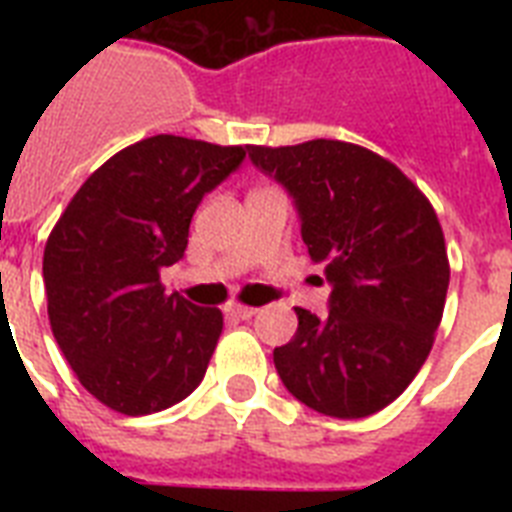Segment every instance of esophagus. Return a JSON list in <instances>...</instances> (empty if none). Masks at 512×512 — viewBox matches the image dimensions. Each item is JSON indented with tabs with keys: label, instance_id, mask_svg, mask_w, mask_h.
<instances>
[{
	"label": "esophagus",
	"instance_id": "1",
	"mask_svg": "<svg viewBox=\"0 0 512 512\" xmlns=\"http://www.w3.org/2000/svg\"><path fill=\"white\" fill-rule=\"evenodd\" d=\"M225 313L231 316V319H252L257 313V308H252V305H239V303H231L228 308H225Z\"/></svg>",
	"mask_w": 512,
	"mask_h": 512
}]
</instances>
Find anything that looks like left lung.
<instances>
[{
  "label": "left lung",
  "mask_w": 512,
  "mask_h": 512,
  "mask_svg": "<svg viewBox=\"0 0 512 512\" xmlns=\"http://www.w3.org/2000/svg\"><path fill=\"white\" fill-rule=\"evenodd\" d=\"M247 154L295 199L308 255L332 284L327 319L295 308V337L273 350L281 382L329 417L380 412L420 372L444 316L449 257L436 209L396 164L353 143Z\"/></svg>",
  "instance_id": "obj_1"
}]
</instances>
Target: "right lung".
<instances>
[{"label":"right lung","mask_w":512,"mask_h":512,"mask_svg":"<svg viewBox=\"0 0 512 512\" xmlns=\"http://www.w3.org/2000/svg\"><path fill=\"white\" fill-rule=\"evenodd\" d=\"M244 156L177 135L140 140L92 172L52 228L42 263L52 335L108 409L162 412L204 380L223 313L167 295L159 271L183 257L204 193Z\"/></svg>","instance_id":"1"}]
</instances>
